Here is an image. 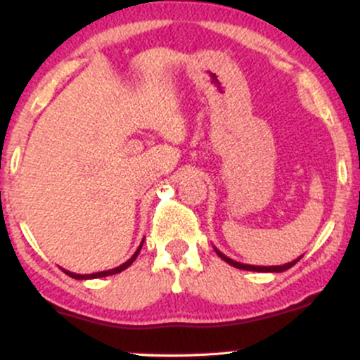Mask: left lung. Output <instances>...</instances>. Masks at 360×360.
<instances>
[{
	"mask_svg": "<svg viewBox=\"0 0 360 360\" xmlns=\"http://www.w3.org/2000/svg\"><path fill=\"white\" fill-rule=\"evenodd\" d=\"M214 252H217V254L220 255V257H221L223 260H225L226 264H230V266L237 267V269H243V271H255V272H284V271H288L289 267L295 266V264L298 262V260L301 259V257H298V259L291 260V262L283 264V266H250V264H242V262H237V260H233V259L226 257V255H225V254H221V252L218 250L217 247H214Z\"/></svg>",
	"mask_w": 360,
	"mask_h": 360,
	"instance_id": "obj_1",
	"label": "left lung"
}]
</instances>
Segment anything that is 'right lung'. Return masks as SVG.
Wrapping results in <instances>:
<instances>
[{"mask_svg": "<svg viewBox=\"0 0 360 360\" xmlns=\"http://www.w3.org/2000/svg\"><path fill=\"white\" fill-rule=\"evenodd\" d=\"M142 245H143V240L140 242V245H139V249L135 250V254L131 255L130 259L127 260V262H123L122 266H118V267H115V269H108V271H101V272H94V274H76V272H71V271H65V269H62L65 272V274L68 276H71V278H74V279H79V281H82V279H96V278H106V276H113V274H118V272H122V271H125L127 267H130L131 264H134V260L137 259V255L140 254V249H142Z\"/></svg>", "mask_w": 360, "mask_h": 360, "instance_id": "obj_1", "label": "right lung"}]
</instances>
